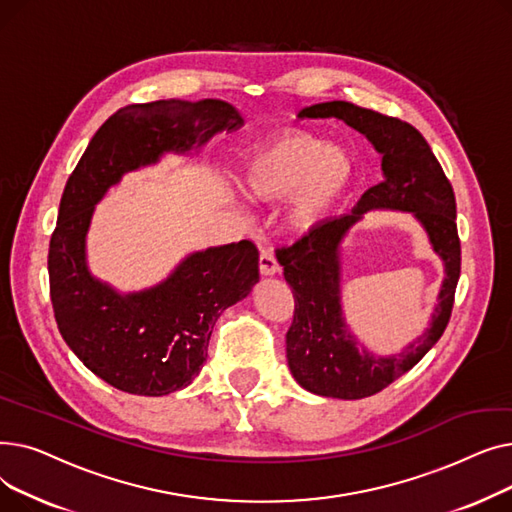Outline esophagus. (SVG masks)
Wrapping results in <instances>:
<instances>
[{"mask_svg": "<svg viewBox=\"0 0 512 512\" xmlns=\"http://www.w3.org/2000/svg\"><path fill=\"white\" fill-rule=\"evenodd\" d=\"M259 272L261 276H276L280 272V265L274 257L272 251L267 249H261V255H259Z\"/></svg>", "mask_w": 512, "mask_h": 512, "instance_id": "1", "label": "esophagus"}]
</instances>
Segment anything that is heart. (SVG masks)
I'll return each mask as SVG.
<instances>
[{
	"instance_id": "heart-1",
	"label": "heart",
	"mask_w": 512,
	"mask_h": 512,
	"mask_svg": "<svg viewBox=\"0 0 512 512\" xmlns=\"http://www.w3.org/2000/svg\"><path fill=\"white\" fill-rule=\"evenodd\" d=\"M357 172V157L348 147L328 145L305 130H286L251 149L240 184L253 201L276 203L288 197L284 228L307 236L334 218L351 195Z\"/></svg>"
}]
</instances>
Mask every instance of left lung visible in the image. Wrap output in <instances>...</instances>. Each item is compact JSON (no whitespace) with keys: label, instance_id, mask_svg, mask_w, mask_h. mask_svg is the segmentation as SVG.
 <instances>
[{"label":"left lung","instance_id":"1","mask_svg":"<svg viewBox=\"0 0 512 512\" xmlns=\"http://www.w3.org/2000/svg\"><path fill=\"white\" fill-rule=\"evenodd\" d=\"M297 116L342 120L365 134L382 155L384 180L371 186L351 213L328 220L276 253L294 294V319L286 334L292 378L317 396L357 400L384 390L413 369L448 326L461 276L454 193L427 141L407 122L348 101L315 103L303 107ZM373 208L411 212L445 263V280L430 328L398 356L388 358L365 349L345 326L341 311V242Z\"/></svg>","mask_w":512,"mask_h":512}]
</instances>
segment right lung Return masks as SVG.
I'll return each instance as SVG.
<instances>
[{"instance_id":"add662e5","label":"right lung","mask_w":512,"mask_h":512,"mask_svg":"<svg viewBox=\"0 0 512 512\" xmlns=\"http://www.w3.org/2000/svg\"><path fill=\"white\" fill-rule=\"evenodd\" d=\"M242 124L222 99L126 105L101 124L66 182L47 259L53 313L70 351L122 392L164 396L197 378L215 321L259 282V251L251 240L195 251L159 284L118 292L87 263L95 205L124 174L166 153H199Z\"/></svg>"}]
</instances>
